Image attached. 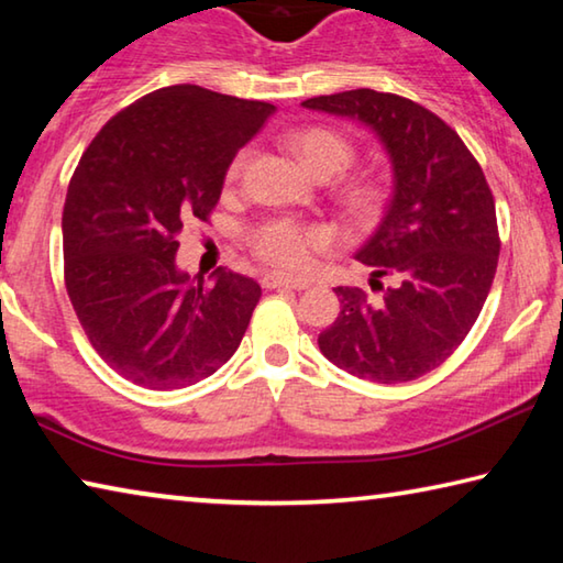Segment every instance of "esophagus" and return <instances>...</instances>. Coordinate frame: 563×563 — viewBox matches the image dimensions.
I'll use <instances>...</instances> for the list:
<instances>
[{
  "label": "esophagus",
  "instance_id": "obj_1",
  "mask_svg": "<svg viewBox=\"0 0 563 563\" xmlns=\"http://www.w3.org/2000/svg\"><path fill=\"white\" fill-rule=\"evenodd\" d=\"M263 288L305 290V288H310V283L308 280H300V278H290V275H283V273H265L263 275Z\"/></svg>",
  "mask_w": 563,
  "mask_h": 563
}]
</instances>
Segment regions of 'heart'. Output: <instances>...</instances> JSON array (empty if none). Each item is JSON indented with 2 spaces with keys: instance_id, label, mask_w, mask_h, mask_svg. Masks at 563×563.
I'll use <instances>...</instances> for the list:
<instances>
[{
  "instance_id": "heart-1",
  "label": "heart",
  "mask_w": 563,
  "mask_h": 563,
  "mask_svg": "<svg viewBox=\"0 0 563 563\" xmlns=\"http://www.w3.org/2000/svg\"><path fill=\"white\" fill-rule=\"evenodd\" d=\"M292 154L318 178H330L345 170L355 161V146L347 136L328 126H308L295 131L288 139ZM245 166V151L233 158L228 178L235 180ZM385 203V188L375 180H355L342 190V208L355 221H367L379 213ZM332 243V233L325 225L300 223L292 218H268L253 228V251L285 271H300L312 261V255L325 251Z\"/></svg>"
}]
</instances>
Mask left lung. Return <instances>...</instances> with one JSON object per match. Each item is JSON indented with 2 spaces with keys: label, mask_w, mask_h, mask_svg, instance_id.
Instances as JSON below:
<instances>
[{
  "label": "left lung",
  "mask_w": 563,
  "mask_h": 563,
  "mask_svg": "<svg viewBox=\"0 0 563 563\" xmlns=\"http://www.w3.org/2000/svg\"><path fill=\"white\" fill-rule=\"evenodd\" d=\"M302 107L373 129L395 176L383 223L355 255L383 295L335 288L342 310L320 352L360 379L409 383L462 345L487 300L501 247L489 184L452 126L397 93L352 89Z\"/></svg>",
  "instance_id": "left-lung-1"
}]
</instances>
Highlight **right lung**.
<instances>
[{
  "mask_svg": "<svg viewBox=\"0 0 563 563\" xmlns=\"http://www.w3.org/2000/svg\"><path fill=\"white\" fill-rule=\"evenodd\" d=\"M275 111L196 84L151 91L103 126L76 166L62 216L64 283L84 332L133 385L178 389L233 357L261 285L178 271V233L208 221L225 170Z\"/></svg>",
  "mask_w": 563,
  "mask_h": 563,
  "instance_id": "obj_1",
  "label": "right lung"
}]
</instances>
